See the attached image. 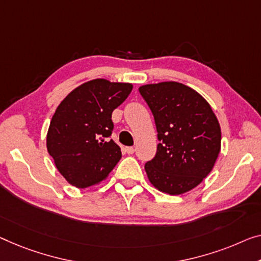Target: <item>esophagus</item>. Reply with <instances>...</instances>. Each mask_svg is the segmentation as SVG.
Here are the masks:
<instances>
[{
	"label": "esophagus",
	"mask_w": 261,
	"mask_h": 261,
	"mask_svg": "<svg viewBox=\"0 0 261 261\" xmlns=\"http://www.w3.org/2000/svg\"><path fill=\"white\" fill-rule=\"evenodd\" d=\"M125 152H126L127 154H132V153L135 152V147H132V146L125 147Z\"/></svg>",
	"instance_id": "esophagus-1"
}]
</instances>
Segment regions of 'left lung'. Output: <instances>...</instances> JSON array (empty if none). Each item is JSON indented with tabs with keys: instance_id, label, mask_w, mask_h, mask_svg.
I'll list each match as a JSON object with an SVG mask.
<instances>
[{
	"instance_id": "8db88e82",
	"label": "left lung",
	"mask_w": 261,
	"mask_h": 261,
	"mask_svg": "<svg viewBox=\"0 0 261 261\" xmlns=\"http://www.w3.org/2000/svg\"><path fill=\"white\" fill-rule=\"evenodd\" d=\"M138 90L152 112L159 141L154 157L145 164L147 177L159 191L188 192L211 172L219 154L216 115L199 93L177 82Z\"/></svg>"
}]
</instances>
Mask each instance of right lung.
I'll list each match as a JSON object with an SVG mask.
<instances>
[{
	"label": "right lung",
	"mask_w": 261,
	"mask_h": 261,
	"mask_svg": "<svg viewBox=\"0 0 261 261\" xmlns=\"http://www.w3.org/2000/svg\"><path fill=\"white\" fill-rule=\"evenodd\" d=\"M129 83L93 80L72 90L56 109L46 136L48 152L70 184L79 189L106 179L119 159L111 137V115L127 98Z\"/></svg>",
	"instance_id": "add662e5"
}]
</instances>
